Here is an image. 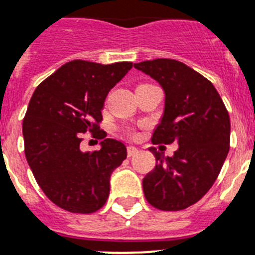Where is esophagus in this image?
<instances>
[{
    "label": "esophagus",
    "mask_w": 255,
    "mask_h": 255,
    "mask_svg": "<svg viewBox=\"0 0 255 255\" xmlns=\"http://www.w3.org/2000/svg\"><path fill=\"white\" fill-rule=\"evenodd\" d=\"M137 153H138V149L136 146H128L127 147L128 157H133V155H136Z\"/></svg>",
    "instance_id": "1"
}]
</instances>
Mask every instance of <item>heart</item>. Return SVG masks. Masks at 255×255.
<instances>
[{"mask_svg": "<svg viewBox=\"0 0 255 255\" xmlns=\"http://www.w3.org/2000/svg\"><path fill=\"white\" fill-rule=\"evenodd\" d=\"M124 132H126L129 137H136V136H137V132L134 131V128L132 127H126L124 128Z\"/></svg>", "mask_w": 255, "mask_h": 255, "instance_id": "obj_1", "label": "heart"}]
</instances>
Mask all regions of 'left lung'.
Segmentation results:
<instances>
[{
    "label": "left lung",
    "instance_id": "8db88e82",
    "mask_svg": "<svg viewBox=\"0 0 255 255\" xmlns=\"http://www.w3.org/2000/svg\"><path fill=\"white\" fill-rule=\"evenodd\" d=\"M134 68L157 80L166 95L151 142L179 144L172 157L149 149L157 164L142 180L145 198L159 210H184L217 180L230 151V115L211 81L183 62L158 58Z\"/></svg>",
    "mask_w": 255,
    "mask_h": 255
}]
</instances>
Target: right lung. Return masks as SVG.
<instances>
[{"label":"right lung","instance_id":"obj_1","mask_svg":"<svg viewBox=\"0 0 255 255\" xmlns=\"http://www.w3.org/2000/svg\"><path fill=\"white\" fill-rule=\"evenodd\" d=\"M132 68V62L101 65L68 62L33 92L23 119L27 162L49 200L70 213L100 210L110 193V176L127 158L123 142L105 138L102 149L80 150L81 133L100 129L106 96Z\"/></svg>","mask_w":255,"mask_h":255}]
</instances>
